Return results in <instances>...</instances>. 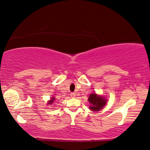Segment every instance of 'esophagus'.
I'll list each match as a JSON object with an SVG mask.
<instances>
[{"label": "esophagus", "instance_id": "1", "mask_svg": "<svg viewBox=\"0 0 150 150\" xmlns=\"http://www.w3.org/2000/svg\"><path fill=\"white\" fill-rule=\"evenodd\" d=\"M71 96L72 98H75L76 96V93H74V92H72L71 93Z\"/></svg>", "mask_w": 150, "mask_h": 150}]
</instances>
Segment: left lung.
I'll list each match as a JSON object with an SVG mask.
<instances>
[{
    "instance_id": "8db88e82",
    "label": "left lung",
    "mask_w": 150,
    "mask_h": 150,
    "mask_svg": "<svg viewBox=\"0 0 150 150\" xmlns=\"http://www.w3.org/2000/svg\"><path fill=\"white\" fill-rule=\"evenodd\" d=\"M88 101L91 104L89 108L92 111H99L106 103V100L104 98L99 96L96 93H91L89 96Z\"/></svg>"
}]
</instances>
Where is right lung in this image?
<instances>
[{"instance_id":"1","label":"right lung","mask_w":150,"mask_h":150,"mask_svg":"<svg viewBox=\"0 0 150 150\" xmlns=\"http://www.w3.org/2000/svg\"><path fill=\"white\" fill-rule=\"evenodd\" d=\"M54 100V98H52V100H50V102H49V103H48V104H52V103H53Z\"/></svg>"}]
</instances>
